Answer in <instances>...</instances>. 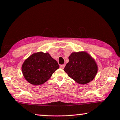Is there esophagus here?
<instances>
[{"label":"esophagus","mask_w":120,"mask_h":120,"mask_svg":"<svg viewBox=\"0 0 120 120\" xmlns=\"http://www.w3.org/2000/svg\"><path fill=\"white\" fill-rule=\"evenodd\" d=\"M65 64H62V65H60V68L61 69H64V68L65 67Z\"/></svg>","instance_id":"esophagus-1"}]
</instances>
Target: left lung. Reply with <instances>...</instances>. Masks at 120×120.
<instances>
[{
  "label": "left lung",
  "instance_id": "left-lung-1",
  "mask_svg": "<svg viewBox=\"0 0 120 120\" xmlns=\"http://www.w3.org/2000/svg\"><path fill=\"white\" fill-rule=\"evenodd\" d=\"M64 70L69 77L79 84L89 83L96 76L98 67L94 59L86 51L72 52Z\"/></svg>",
  "mask_w": 120,
  "mask_h": 120
}]
</instances>
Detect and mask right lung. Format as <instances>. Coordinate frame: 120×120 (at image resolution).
<instances>
[{"mask_svg":"<svg viewBox=\"0 0 120 120\" xmlns=\"http://www.w3.org/2000/svg\"><path fill=\"white\" fill-rule=\"evenodd\" d=\"M60 66L48 52H38L26 59L22 67L24 78L33 85H41L46 82Z\"/></svg>","mask_w":120,"mask_h":120,"instance_id":"right-lung-1","label":"right lung"}]
</instances>
